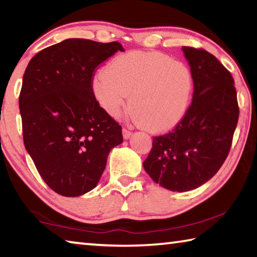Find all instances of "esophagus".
<instances>
[{
  "label": "esophagus",
  "mask_w": 257,
  "mask_h": 257,
  "mask_svg": "<svg viewBox=\"0 0 257 257\" xmlns=\"http://www.w3.org/2000/svg\"><path fill=\"white\" fill-rule=\"evenodd\" d=\"M122 135H123L124 139H128L130 136H132V132H130V130L127 129V128H123L122 129Z\"/></svg>",
  "instance_id": "34e87169"
}]
</instances>
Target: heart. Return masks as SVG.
<instances>
[{"label": "heart", "mask_w": 257, "mask_h": 257, "mask_svg": "<svg viewBox=\"0 0 257 257\" xmlns=\"http://www.w3.org/2000/svg\"><path fill=\"white\" fill-rule=\"evenodd\" d=\"M188 64L161 52L116 56L95 78V97L108 115L118 116L128 95L129 111L150 132H169L188 112L194 93Z\"/></svg>", "instance_id": "obj_1"}]
</instances>
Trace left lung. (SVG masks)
<instances>
[{
  "mask_svg": "<svg viewBox=\"0 0 257 257\" xmlns=\"http://www.w3.org/2000/svg\"><path fill=\"white\" fill-rule=\"evenodd\" d=\"M194 75V93L185 118L171 132L153 137L144 169L156 184L187 191L205 184L231 149L239 106L231 73L203 49L182 46Z\"/></svg>",
  "mask_w": 257,
  "mask_h": 257,
  "instance_id": "8db88e82",
  "label": "left lung"
}]
</instances>
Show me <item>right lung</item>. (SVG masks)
Returning a JSON list of instances; mask_svg holds the SVG:
<instances>
[{
	"label": "right lung",
	"instance_id": "1",
	"mask_svg": "<svg viewBox=\"0 0 257 257\" xmlns=\"http://www.w3.org/2000/svg\"><path fill=\"white\" fill-rule=\"evenodd\" d=\"M119 42L70 38L46 47L26 68L19 95L26 150L45 184L62 196L92 190L107 155L123 142L122 127L93 90L98 66Z\"/></svg>",
	"mask_w": 257,
	"mask_h": 257
}]
</instances>
